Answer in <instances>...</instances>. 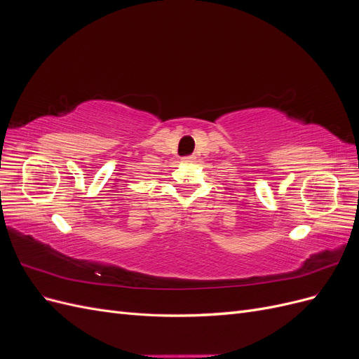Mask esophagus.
I'll return each instance as SVG.
<instances>
[{
	"label": "esophagus",
	"mask_w": 359,
	"mask_h": 359,
	"mask_svg": "<svg viewBox=\"0 0 359 359\" xmlns=\"http://www.w3.org/2000/svg\"><path fill=\"white\" fill-rule=\"evenodd\" d=\"M194 158H196L194 156H186V157H182L181 160H182V163H193Z\"/></svg>",
	"instance_id": "1"
}]
</instances>
